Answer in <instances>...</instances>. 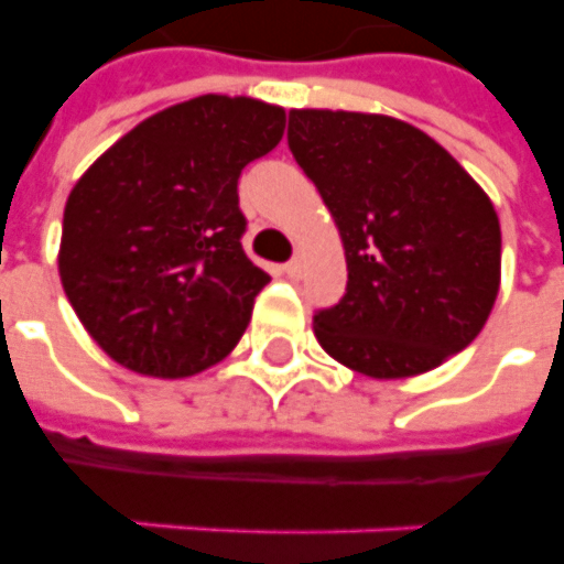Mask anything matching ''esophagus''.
<instances>
[{"instance_id":"esophagus-1","label":"esophagus","mask_w":564,"mask_h":564,"mask_svg":"<svg viewBox=\"0 0 564 564\" xmlns=\"http://www.w3.org/2000/svg\"><path fill=\"white\" fill-rule=\"evenodd\" d=\"M282 270H285V275H289V279H301V273H303V267H301V261H297V258L285 263Z\"/></svg>"}]
</instances>
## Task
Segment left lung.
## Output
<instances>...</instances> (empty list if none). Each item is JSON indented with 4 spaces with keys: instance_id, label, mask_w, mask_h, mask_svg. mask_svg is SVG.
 Wrapping results in <instances>:
<instances>
[{
    "instance_id": "left-lung-1",
    "label": "left lung",
    "mask_w": 564,
    "mask_h": 564,
    "mask_svg": "<svg viewBox=\"0 0 564 564\" xmlns=\"http://www.w3.org/2000/svg\"><path fill=\"white\" fill-rule=\"evenodd\" d=\"M289 148L337 221L346 294L313 330L373 379L441 367L480 334L501 285V225L462 163L389 115L291 109Z\"/></svg>"
}]
</instances>
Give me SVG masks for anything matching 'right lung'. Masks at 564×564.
Masks as SVG:
<instances>
[{
	"mask_svg": "<svg viewBox=\"0 0 564 564\" xmlns=\"http://www.w3.org/2000/svg\"><path fill=\"white\" fill-rule=\"evenodd\" d=\"M282 133L285 109L206 94L145 118L75 182L59 282L118 365L191 377L246 334L270 275L239 242L246 215L237 182Z\"/></svg>",
	"mask_w": 564,
	"mask_h": 564,
	"instance_id": "obj_1",
	"label": "right lung"
}]
</instances>
